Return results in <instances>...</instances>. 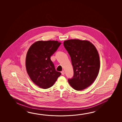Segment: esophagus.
<instances>
[{
  "mask_svg": "<svg viewBox=\"0 0 122 122\" xmlns=\"http://www.w3.org/2000/svg\"><path fill=\"white\" fill-rule=\"evenodd\" d=\"M61 74H62V75H64L65 74V72H64V71H61Z\"/></svg>",
  "mask_w": 122,
  "mask_h": 122,
  "instance_id": "1",
  "label": "esophagus"
}]
</instances>
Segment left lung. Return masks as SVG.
Returning <instances> with one entry per match:
<instances>
[{"label": "left lung", "instance_id": "8db88e82", "mask_svg": "<svg viewBox=\"0 0 122 122\" xmlns=\"http://www.w3.org/2000/svg\"><path fill=\"white\" fill-rule=\"evenodd\" d=\"M63 44L70 55L74 70V76L68 80V83L75 90L85 89L98 76L100 68L98 51L88 40H69Z\"/></svg>", "mask_w": 122, "mask_h": 122}]
</instances>
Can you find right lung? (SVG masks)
<instances>
[{
	"mask_svg": "<svg viewBox=\"0 0 122 122\" xmlns=\"http://www.w3.org/2000/svg\"><path fill=\"white\" fill-rule=\"evenodd\" d=\"M61 43L57 41H38L32 44L26 54L25 66L30 79L39 87H51L61 73L56 71L51 56Z\"/></svg>",
	"mask_w": 122,
	"mask_h": 122,
	"instance_id": "1",
	"label": "right lung"
}]
</instances>
